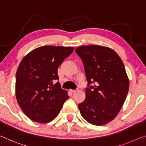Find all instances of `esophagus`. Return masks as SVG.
I'll use <instances>...</instances> for the list:
<instances>
[{
    "mask_svg": "<svg viewBox=\"0 0 146 146\" xmlns=\"http://www.w3.org/2000/svg\"><path fill=\"white\" fill-rule=\"evenodd\" d=\"M69 92H70V93H72V94H73L74 92H76V90H69Z\"/></svg>",
    "mask_w": 146,
    "mask_h": 146,
    "instance_id": "obj_1",
    "label": "esophagus"
}]
</instances>
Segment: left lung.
<instances>
[{
	"instance_id": "obj_1",
	"label": "left lung",
	"mask_w": 146,
	"mask_h": 146,
	"mask_svg": "<svg viewBox=\"0 0 146 146\" xmlns=\"http://www.w3.org/2000/svg\"><path fill=\"white\" fill-rule=\"evenodd\" d=\"M75 52L83 61L88 83L85 99L78 108L88 122L103 125L117 116L127 97L129 82L125 66L118 55L106 46H82Z\"/></svg>"
}]
</instances>
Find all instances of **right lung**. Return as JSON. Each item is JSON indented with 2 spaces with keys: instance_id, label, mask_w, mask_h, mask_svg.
Wrapping results in <instances>:
<instances>
[{
  "instance_id": "right-lung-1",
  "label": "right lung",
  "mask_w": 146,
  "mask_h": 146,
  "mask_svg": "<svg viewBox=\"0 0 146 146\" xmlns=\"http://www.w3.org/2000/svg\"><path fill=\"white\" fill-rule=\"evenodd\" d=\"M74 47L44 46L21 61L16 73L15 93L19 106L31 120L48 123L58 115L69 96L59 82L57 69Z\"/></svg>"
}]
</instances>
